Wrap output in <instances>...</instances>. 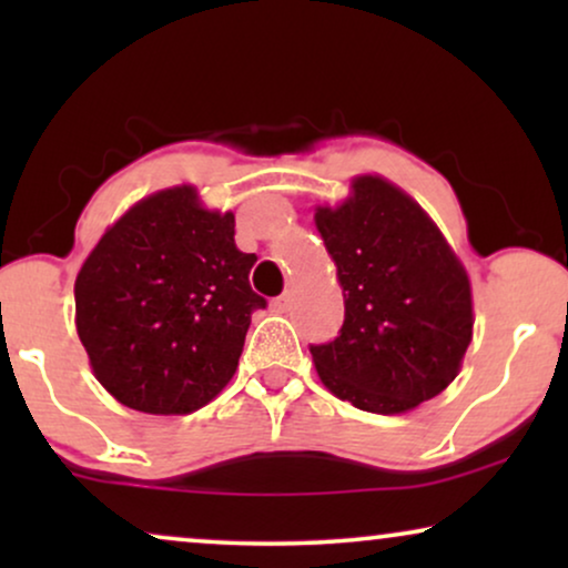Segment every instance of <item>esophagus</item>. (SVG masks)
I'll return each instance as SVG.
<instances>
[{"label":"esophagus","instance_id":"esophagus-1","mask_svg":"<svg viewBox=\"0 0 568 568\" xmlns=\"http://www.w3.org/2000/svg\"><path fill=\"white\" fill-rule=\"evenodd\" d=\"M292 302H294L292 292H284L282 297H276L274 302H271V310H274V313H290V310H292Z\"/></svg>","mask_w":568,"mask_h":568}]
</instances>
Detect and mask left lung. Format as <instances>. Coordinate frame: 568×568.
Wrapping results in <instances>:
<instances>
[{
	"mask_svg": "<svg viewBox=\"0 0 568 568\" xmlns=\"http://www.w3.org/2000/svg\"><path fill=\"white\" fill-rule=\"evenodd\" d=\"M344 290V325L310 346L323 385L369 414H403L453 383L473 338L470 282L437 224L379 175L315 212Z\"/></svg>",
	"mask_w": 568,
	"mask_h": 568,
	"instance_id": "1",
	"label": "left lung"
}]
</instances>
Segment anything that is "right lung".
<instances>
[{"label":"right lung","mask_w":568,"mask_h":568,"mask_svg":"<svg viewBox=\"0 0 568 568\" xmlns=\"http://www.w3.org/2000/svg\"><path fill=\"white\" fill-rule=\"evenodd\" d=\"M232 212L193 185L152 193L100 237L74 282L77 333L100 385L144 414H191L222 393L266 300Z\"/></svg>","instance_id":"obj_1"}]
</instances>
